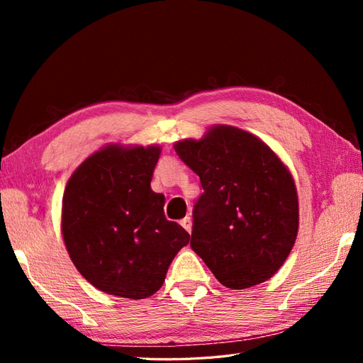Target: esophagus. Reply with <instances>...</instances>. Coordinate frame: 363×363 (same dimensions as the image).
I'll list each match as a JSON object with an SVG mask.
<instances>
[{
	"label": "esophagus",
	"mask_w": 363,
	"mask_h": 363,
	"mask_svg": "<svg viewBox=\"0 0 363 363\" xmlns=\"http://www.w3.org/2000/svg\"><path fill=\"white\" fill-rule=\"evenodd\" d=\"M181 225L184 227V229H186L189 233L192 232V220H190V218L187 216V218H184L182 220H181Z\"/></svg>",
	"instance_id": "34e87169"
}]
</instances>
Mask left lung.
<instances>
[{
  "mask_svg": "<svg viewBox=\"0 0 363 363\" xmlns=\"http://www.w3.org/2000/svg\"><path fill=\"white\" fill-rule=\"evenodd\" d=\"M174 150L203 187L194 206L190 247L232 290L269 280L298 235L290 171L261 139L225 125L213 126L200 140H179Z\"/></svg>",
  "mask_w": 363,
  "mask_h": 363,
  "instance_id": "8db88e82",
  "label": "left lung"
}]
</instances>
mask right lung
<instances>
[{"label": "right lung", "mask_w": 363, "mask_h": 363, "mask_svg": "<svg viewBox=\"0 0 363 363\" xmlns=\"http://www.w3.org/2000/svg\"><path fill=\"white\" fill-rule=\"evenodd\" d=\"M160 147L107 145L75 169L62 199V235L78 272L104 293L144 299L162 288L190 240L150 189Z\"/></svg>", "instance_id": "1"}]
</instances>
